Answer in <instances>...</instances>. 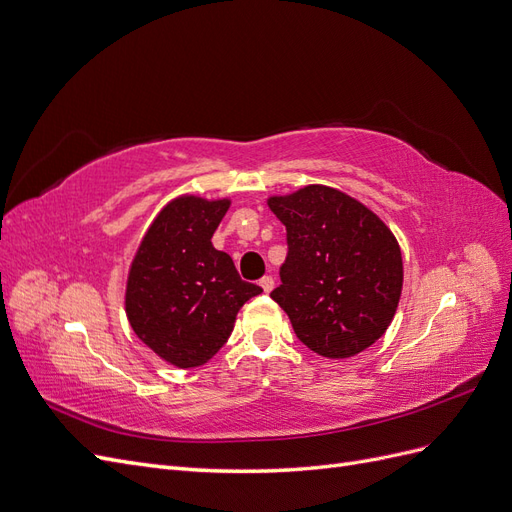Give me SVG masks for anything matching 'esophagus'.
I'll use <instances>...</instances> for the list:
<instances>
[{
	"label": "esophagus",
	"instance_id": "1",
	"mask_svg": "<svg viewBox=\"0 0 512 512\" xmlns=\"http://www.w3.org/2000/svg\"><path fill=\"white\" fill-rule=\"evenodd\" d=\"M260 286H262V290H265V292H271L273 286H275V280H273L271 275H265V277H262V280H260Z\"/></svg>",
	"mask_w": 512,
	"mask_h": 512
}]
</instances>
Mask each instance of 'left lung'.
Returning <instances> with one entry per match:
<instances>
[{"label": "left lung", "mask_w": 512, "mask_h": 512, "mask_svg": "<svg viewBox=\"0 0 512 512\" xmlns=\"http://www.w3.org/2000/svg\"><path fill=\"white\" fill-rule=\"evenodd\" d=\"M267 205L288 232L282 284L271 299L297 337L327 359H350L376 344L404 286L391 228L356 198L320 183L269 196Z\"/></svg>", "instance_id": "obj_1"}]
</instances>
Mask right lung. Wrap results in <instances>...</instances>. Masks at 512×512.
Wrapping results in <instances>:
<instances>
[{"mask_svg": "<svg viewBox=\"0 0 512 512\" xmlns=\"http://www.w3.org/2000/svg\"><path fill=\"white\" fill-rule=\"evenodd\" d=\"M230 198L181 194L158 211L130 262L123 307L136 337L168 365H205L262 292L243 282L211 237Z\"/></svg>", "mask_w": 512, "mask_h": 512, "instance_id": "1", "label": "right lung"}]
</instances>
